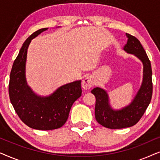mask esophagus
I'll return each mask as SVG.
<instances>
[{"label": "esophagus", "mask_w": 160, "mask_h": 160, "mask_svg": "<svg viewBox=\"0 0 160 160\" xmlns=\"http://www.w3.org/2000/svg\"><path fill=\"white\" fill-rule=\"evenodd\" d=\"M93 86V80L90 76H87V78H85L84 80H83L82 87V88L85 89V90H87V89H89L92 88V87Z\"/></svg>", "instance_id": "esophagus-1"}]
</instances>
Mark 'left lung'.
I'll use <instances>...</instances> for the list:
<instances>
[{
  "label": "left lung",
  "instance_id": "1",
  "mask_svg": "<svg viewBox=\"0 0 160 160\" xmlns=\"http://www.w3.org/2000/svg\"><path fill=\"white\" fill-rule=\"evenodd\" d=\"M128 43L124 50L132 54L143 63V81L139 90L128 106L119 110L111 107L107 92L95 87L91 92L95 96V119L102 126L109 129L130 128L138 122L149 105L152 96V71L149 59L141 43L135 36L126 33Z\"/></svg>",
  "mask_w": 160,
  "mask_h": 160
}]
</instances>
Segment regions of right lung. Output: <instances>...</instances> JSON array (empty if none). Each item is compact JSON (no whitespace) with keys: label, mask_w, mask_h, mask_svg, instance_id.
<instances>
[{"label":"right lung","mask_w":160,"mask_h":160,"mask_svg":"<svg viewBox=\"0 0 160 160\" xmlns=\"http://www.w3.org/2000/svg\"><path fill=\"white\" fill-rule=\"evenodd\" d=\"M49 28H41L26 39L15 59L10 73L8 93L20 119L36 130L58 129L66 122L73 102L82 95L81 80L62 85L49 96L38 95L28 85L25 66L28 49L32 39Z\"/></svg>","instance_id":"right-lung-1"}]
</instances>
